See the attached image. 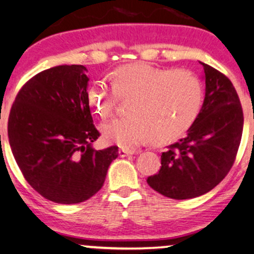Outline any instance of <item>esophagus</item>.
<instances>
[{
  "label": "esophagus",
  "instance_id": "34e87169",
  "mask_svg": "<svg viewBox=\"0 0 254 254\" xmlns=\"http://www.w3.org/2000/svg\"><path fill=\"white\" fill-rule=\"evenodd\" d=\"M118 154H119V156H121V157H125V156L132 155L133 153H132V151H131V150H127V149H119Z\"/></svg>",
  "mask_w": 254,
  "mask_h": 254
}]
</instances>
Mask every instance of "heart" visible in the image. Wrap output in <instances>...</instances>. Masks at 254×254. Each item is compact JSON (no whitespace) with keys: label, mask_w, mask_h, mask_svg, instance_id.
<instances>
[{"label":"heart","mask_w":254,"mask_h":254,"mask_svg":"<svg viewBox=\"0 0 254 254\" xmlns=\"http://www.w3.org/2000/svg\"><path fill=\"white\" fill-rule=\"evenodd\" d=\"M112 87L101 81L87 90V99L101 118L109 117L118 98H131L129 116L101 127L105 141L131 149L153 137L165 142L186 132L196 122L204 101V86L189 69L159 68L148 63L119 66L111 75Z\"/></svg>","instance_id":"obj_1"}]
</instances>
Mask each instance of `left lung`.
Instances as JSON below:
<instances>
[{
	"label": "left lung",
	"mask_w": 254,
	"mask_h": 254,
	"mask_svg": "<svg viewBox=\"0 0 254 254\" xmlns=\"http://www.w3.org/2000/svg\"><path fill=\"white\" fill-rule=\"evenodd\" d=\"M205 98L188 135L161 155L159 173L148 177L153 190L173 199L206 193L228 174L244 127L240 99L226 75L202 63Z\"/></svg>",
	"instance_id": "left-lung-1"
}]
</instances>
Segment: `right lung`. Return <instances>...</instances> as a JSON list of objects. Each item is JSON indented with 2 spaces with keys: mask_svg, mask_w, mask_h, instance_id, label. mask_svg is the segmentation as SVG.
Returning <instances> with one entry per match:
<instances>
[{
  "mask_svg": "<svg viewBox=\"0 0 254 254\" xmlns=\"http://www.w3.org/2000/svg\"><path fill=\"white\" fill-rule=\"evenodd\" d=\"M83 65H58L28 80L8 119L14 159L32 188L60 204H76L103 188L118 147L95 150Z\"/></svg>",
  "mask_w": 254,
  "mask_h": 254,
  "instance_id": "obj_1",
  "label": "right lung"
}]
</instances>
